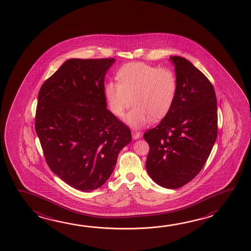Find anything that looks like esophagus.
Segmentation results:
<instances>
[{"instance_id":"esophagus-1","label":"esophagus","mask_w":251,"mask_h":251,"mask_svg":"<svg viewBox=\"0 0 251 251\" xmlns=\"http://www.w3.org/2000/svg\"><path fill=\"white\" fill-rule=\"evenodd\" d=\"M132 136L133 140H137L142 137L141 132H137L136 130H132Z\"/></svg>"}]
</instances>
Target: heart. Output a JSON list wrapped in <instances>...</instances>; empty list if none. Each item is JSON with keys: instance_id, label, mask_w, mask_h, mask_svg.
Masks as SVG:
<instances>
[{"instance_id": "b5f03b06", "label": "heart", "mask_w": 251, "mask_h": 251, "mask_svg": "<svg viewBox=\"0 0 251 251\" xmlns=\"http://www.w3.org/2000/svg\"><path fill=\"white\" fill-rule=\"evenodd\" d=\"M118 82L105 86V98L112 114L122 118L133 104L126 121L132 127H141L150 120L164 118L173 108L178 81L176 74L169 68L143 63L124 65L117 74Z\"/></svg>"}]
</instances>
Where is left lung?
<instances>
[{
  "label": "left lung",
  "mask_w": 251,
  "mask_h": 251,
  "mask_svg": "<svg viewBox=\"0 0 251 251\" xmlns=\"http://www.w3.org/2000/svg\"><path fill=\"white\" fill-rule=\"evenodd\" d=\"M178 90L173 108L143 137L149 145L147 172L161 187L186 185L205 164L218 134L214 87L191 62L171 56Z\"/></svg>",
  "instance_id": "1"
}]
</instances>
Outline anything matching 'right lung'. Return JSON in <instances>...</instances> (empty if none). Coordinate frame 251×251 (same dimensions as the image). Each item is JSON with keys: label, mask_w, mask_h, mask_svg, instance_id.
Wrapping results in <instances>:
<instances>
[{"label": "right lung", "mask_w": 251, "mask_h": 251, "mask_svg": "<svg viewBox=\"0 0 251 251\" xmlns=\"http://www.w3.org/2000/svg\"><path fill=\"white\" fill-rule=\"evenodd\" d=\"M114 62L67 60L39 92L35 131L46 162L77 190L101 187L132 141L127 126L107 109L105 74Z\"/></svg>", "instance_id": "add662e5"}]
</instances>
